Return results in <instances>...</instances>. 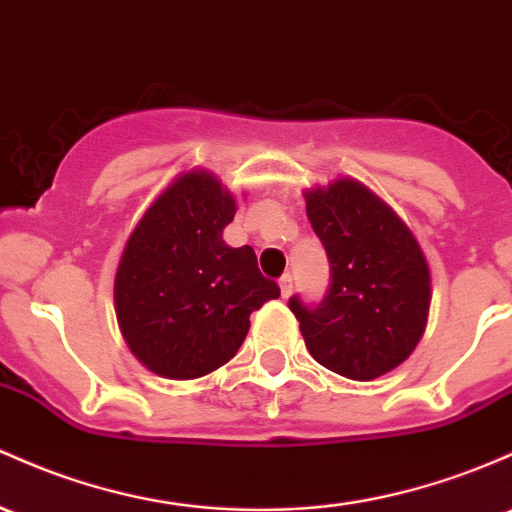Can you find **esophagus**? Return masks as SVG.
<instances>
[{
  "mask_svg": "<svg viewBox=\"0 0 512 512\" xmlns=\"http://www.w3.org/2000/svg\"><path fill=\"white\" fill-rule=\"evenodd\" d=\"M279 289H282L284 299H289V294L294 291V277H291V274H284V277L279 279Z\"/></svg>",
  "mask_w": 512,
  "mask_h": 512,
  "instance_id": "esophagus-1",
  "label": "esophagus"
}]
</instances>
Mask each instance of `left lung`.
Returning a JSON list of instances; mask_svg holds the SVG:
<instances>
[{
  "label": "left lung",
  "instance_id": "1",
  "mask_svg": "<svg viewBox=\"0 0 512 512\" xmlns=\"http://www.w3.org/2000/svg\"><path fill=\"white\" fill-rule=\"evenodd\" d=\"M330 284L320 303L291 296L308 352L330 372L372 381L415 350L430 308V269L406 223L355 179L306 192Z\"/></svg>",
  "mask_w": 512,
  "mask_h": 512
}]
</instances>
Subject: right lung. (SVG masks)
<instances>
[{"mask_svg": "<svg viewBox=\"0 0 512 512\" xmlns=\"http://www.w3.org/2000/svg\"><path fill=\"white\" fill-rule=\"evenodd\" d=\"M235 199L209 172H187L128 238L114 301L123 340L150 372L199 379L243 345L250 313L277 299L250 245L228 247Z\"/></svg>", "mask_w": 512, "mask_h": 512, "instance_id": "add662e5", "label": "right lung"}]
</instances>
